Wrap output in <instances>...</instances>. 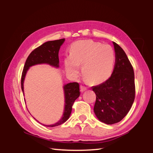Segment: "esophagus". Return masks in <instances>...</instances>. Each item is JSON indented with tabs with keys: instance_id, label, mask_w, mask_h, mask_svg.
<instances>
[{
	"instance_id": "obj_1",
	"label": "esophagus",
	"mask_w": 153,
	"mask_h": 153,
	"mask_svg": "<svg viewBox=\"0 0 153 153\" xmlns=\"http://www.w3.org/2000/svg\"><path fill=\"white\" fill-rule=\"evenodd\" d=\"M86 90H87V88H86V87H84V86H82V85L80 86V92H84V91H85Z\"/></svg>"
}]
</instances>
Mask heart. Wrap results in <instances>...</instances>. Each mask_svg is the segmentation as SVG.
<instances>
[{
  "label": "heart",
  "instance_id": "1",
  "mask_svg": "<svg viewBox=\"0 0 153 153\" xmlns=\"http://www.w3.org/2000/svg\"><path fill=\"white\" fill-rule=\"evenodd\" d=\"M114 61V51L110 45L82 40L72 45L71 55L64 59V66L68 75L76 76L82 65L83 75L91 84L98 85L109 77Z\"/></svg>",
  "mask_w": 153,
  "mask_h": 153
}]
</instances>
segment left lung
Returning a JSON list of instances; mask_svg holds the SVG:
<instances>
[{
    "instance_id": "1",
    "label": "left lung",
    "mask_w": 153,
    "mask_h": 153,
    "mask_svg": "<svg viewBox=\"0 0 153 153\" xmlns=\"http://www.w3.org/2000/svg\"><path fill=\"white\" fill-rule=\"evenodd\" d=\"M113 45L115 62L112 75L103 84L92 87L96 96L94 114L106 124L117 123L126 116L135 94L133 68L123 48L116 43Z\"/></svg>"
}]
</instances>
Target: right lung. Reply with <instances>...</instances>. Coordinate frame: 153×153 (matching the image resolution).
I'll return each mask as SVG.
<instances>
[{
    "label": "right lung",
    "instance_id": "right-lung-1",
    "mask_svg": "<svg viewBox=\"0 0 153 153\" xmlns=\"http://www.w3.org/2000/svg\"><path fill=\"white\" fill-rule=\"evenodd\" d=\"M64 41L65 39L64 38L47 41L36 48L30 53L26 60L22 75L21 86L24 94V80L27 72L30 67L37 64H47L56 68H59V52ZM63 89L64 94V109L62 117L56 123L50 125L43 124V126L48 127L57 126L65 123L69 118L72 110V106L75 101L80 96L79 84L77 82L69 83L63 86Z\"/></svg>",
    "mask_w": 153,
    "mask_h": 153
}]
</instances>
